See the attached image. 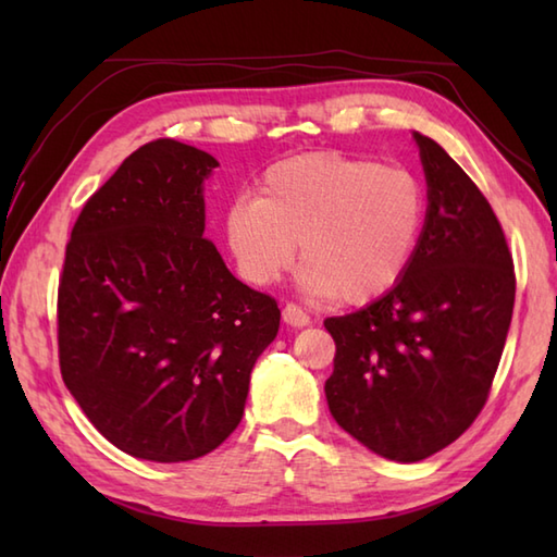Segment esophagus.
Returning a JSON list of instances; mask_svg holds the SVG:
<instances>
[{
    "mask_svg": "<svg viewBox=\"0 0 557 557\" xmlns=\"http://www.w3.org/2000/svg\"><path fill=\"white\" fill-rule=\"evenodd\" d=\"M282 321L292 327H306L311 323V318H309V313L301 311L297 304H287L285 309H282Z\"/></svg>",
    "mask_w": 557,
    "mask_h": 557,
    "instance_id": "obj_1",
    "label": "esophagus"
}]
</instances>
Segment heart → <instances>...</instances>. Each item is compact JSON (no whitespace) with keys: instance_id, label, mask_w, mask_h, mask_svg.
Masks as SVG:
<instances>
[{"instance_id":"1","label":"heart","mask_w":557,"mask_h":557,"mask_svg":"<svg viewBox=\"0 0 557 557\" xmlns=\"http://www.w3.org/2000/svg\"><path fill=\"white\" fill-rule=\"evenodd\" d=\"M423 218V186L409 170L325 150L272 164L256 198L227 208L224 236L251 285L277 280L299 244L306 287L366 304L405 277Z\"/></svg>"}]
</instances>
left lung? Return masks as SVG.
<instances>
[{
  "label": "left lung",
  "instance_id": "left-lung-1",
  "mask_svg": "<svg viewBox=\"0 0 557 557\" xmlns=\"http://www.w3.org/2000/svg\"><path fill=\"white\" fill-rule=\"evenodd\" d=\"M429 208L411 265L357 313L327 318L330 413L371 453L421 461L455 443L491 393L515 306V265L491 203L413 132Z\"/></svg>",
  "mask_w": 557,
  "mask_h": 557
}]
</instances>
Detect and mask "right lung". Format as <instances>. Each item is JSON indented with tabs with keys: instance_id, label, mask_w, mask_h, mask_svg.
Returning a JSON list of instances; mask_svg holds the SVG:
<instances>
[{
	"instance_id": "right-lung-1",
	"label": "right lung",
	"mask_w": 557,
	"mask_h": 557,
	"mask_svg": "<svg viewBox=\"0 0 557 557\" xmlns=\"http://www.w3.org/2000/svg\"><path fill=\"white\" fill-rule=\"evenodd\" d=\"M206 150L158 138L83 206L57 297L59 369L122 453L188 461L244 417L253 363L277 335V301L246 287L206 232Z\"/></svg>"
}]
</instances>
